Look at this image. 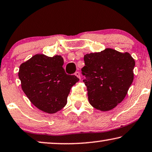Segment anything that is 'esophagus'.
Returning <instances> with one entry per match:
<instances>
[{
	"mask_svg": "<svg viewBox=\"0 0 152 152\" xmlns=\"http://www.w3.org/2000/svg\"><path fill=\"white\" fill-rule=\"evenodd\" d=\"M75 75L78 77V78H79V79H80V72H76V73H75Z\"/></svg>",
	"mask_w": 152,
	"mask_h": 152,
	"instance_id": "esophagus-1",
	"label": "esophagus"
}]
</instances>
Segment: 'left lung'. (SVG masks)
<instances>
[{
    "mask_svg": "<svg viewBox=\"0 0 152 152\" xmlns=\"http://www.w3.org/2000/svg\"><path fill=\"white\" fill-rule=\"evenodd\" d=\"M85 76L90 104L95 109L106 112L121 103L133 81L134 59L129 53L105 49L84 57Z\"/></svg>",
    "mask_w": 152,
    "mask_h": 152,
    "instance_id": "8db88e82",
    "label": "left lung"
}]
</instances>
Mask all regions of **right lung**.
Wrapping results in <instances>:
<instances>
[{
    "label": "right lung",
    "instance_id": "add662e5",
    "mask_svg": "<svg viewBox=\"0 0 152 152\" xmlns=\"http://www.w3.org/2000/svg\"><path fill=\"white\" fill-rule=\"evenodd\" d=\"M61 55H34L20 65L18 76L21 88L31 103L48 114L61 110L70 89L79 79L65 72Z\"/></svg>",
    "mask_w": 152,
    "mask_h": 152
}]
</instances>
